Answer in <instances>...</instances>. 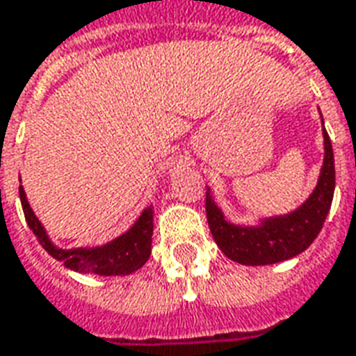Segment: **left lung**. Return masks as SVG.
<instances>
[{
    "instance_id": "1",
    "label": "left lung",
    "mask_w": 356,
    "mask_h": 356,
    "mask_svg": "<svg viewBox=\"0 0 356 356\" xmlns=\"http://www.w3.org/2000/svg\"><path fill=\"white\" fill-rule=\"evenodd\" d=\"M322 139H324V160L313 193L307 196L303 204H299L298 208L288 213L259 217L254 225L234 223L217 206L211 188L209 186L206 188L208 191L206 213H208L209 231L219 250L229 259L248 267L273 265L303 254L313 244L326 221L334 198V188H336L334 150L328 133L324 129V120H322Z\"/></svg>"
}]
</instances>
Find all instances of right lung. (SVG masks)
Returning a JSON list of instances; mask_svg holds the SVG:
<instances>
[{
    "instance_id": "right-lung-1",
    "label": "right lung",
    "mask_w": 356,
    "mask_h": 356,
    "mask_svg": "<svg viewBox=\"0 0 356 356\" xmlns=\"http://www.w3.org/2000/svg\"><path fill=\"white\" fill-rule=\"evenodd\" d=\"M20 204L24 209L28 227L32 229L38 242L43 250L55 257L57 261L65 263V267L76 273H91L99 276H127L139 270L150 257V242L154 231V209L152 204L143 209L139 219L114 240H110L101 246H81V248H60L51 240L49 232L38 219L34 209L30 208V202L24 193V186H19Z\"/></svg>"
}]
</instances>
